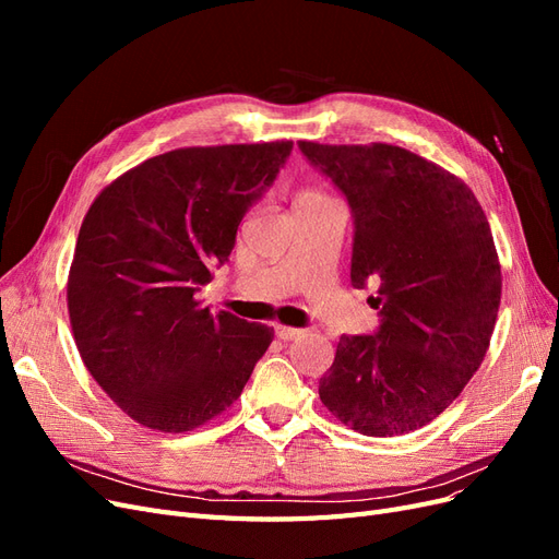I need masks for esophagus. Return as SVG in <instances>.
<instances>
[{
	"label": "esophagus",
	"instance_id": "1",
	"mask_svg": "<svg viewBox=\"0 0 559 559\" xmlns=\"http://www.w3.org/2000/svg\"><path fill=\"white\" fill-rule=\"evenodd\" d=\"M275 333H277V337H282V341H296V337H300V335H302V329H294V326L277 324V326H275Z\"/></svg>",
	"mask_w": 559,
	"mask_h": 559
}]
</instances>
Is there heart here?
Here are the masks:
<instances>
[{"instance_id": "b5f03b06", "label": "heart", "mask_w": 559, "mask_h": 559, "mask_svg": "<svg viewBox=\"0 0 559 559\" xmlns=\"http://www.w3.org/2000/svg\"><path fill=\"white\" fill-rule=\"evenodd\" d=\"M326 200H331V195H326L324 191H319V189H306V191H300V193L296 195V207H298V205H314V202H326Z\"/></svg>"}]
</instances>
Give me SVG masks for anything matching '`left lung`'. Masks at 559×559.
I'll return each mask as SVG.
<instances>
[{"label": "left lung", "instance_id": "8db88e82", "mask_svg": "<svg viewBox=\"0 0 559 559\" xmlns=\"http://www.w3.org/2000/svg\"><path fill=\"white\" fill-rule=\"evenodd\" d=\"M354 212L352 284H376V335H343L319 399L364 436L429 425L462 394L492 341L501 263L478 198L445 167L394 144L298 142Z\"/></svg>", "mask_w": 559, "mask_h": 559}]
</instances>
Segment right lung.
<instances>
[{"instance_id": "1", "label": "right lung", "mask_w": 559, "mask_h": 559, "mask_svg": "<svg viewBox=\"0 0 559 559\" xmlns=\"http://www.w3.org/2000/svg\"><path fill=\"white\" fill-rule=\"evenodd\" d=\"M294 142L186 146L107 183L83 216L67 310L88 373L138 425L183 433L240 399L275 331L195 292Z\"/></svg>"}]
</instances>
